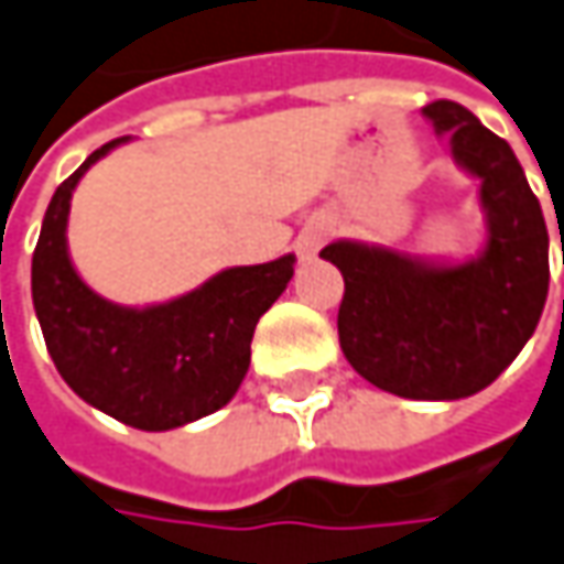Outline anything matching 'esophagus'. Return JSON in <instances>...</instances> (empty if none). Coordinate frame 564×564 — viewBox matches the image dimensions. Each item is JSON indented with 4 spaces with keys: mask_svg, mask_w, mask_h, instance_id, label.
<instances>
[{
    "mask_svg": "<svg viewBox=\"0 0 564 564\" xmlns=\"http://www.w3.org/2000/svg\"><path fill=\"white\" fill-rule=\"evenodd\" d=\"M330 234H334L330 220H325V217L308 220L306 227H303V234L296 236V252H300V258H315V252L328 242Z\"/></svg>",
    "mask_w": 564,
    "mask_h": 564,
    "instance_id": "obj_1",
    "label": "esophagus"
}]
</instances>
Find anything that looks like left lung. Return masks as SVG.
Returning <instances> with one entry per match:
<instances>
[{
  "label": "left lung",
  "mask_w": 564,
  "mask_h": 564,
  "mask_svg": "<svg viewBox=\"0 0 564 564\" xmlns=\"http://www.w3.org/2000/svg\"><path fill=\"white\" fill-rule=\"evenodd\" d=\"M460 173L477 180L482 242L474 256H413L334 239L322 258L344 274L337 334L347 362L410 401H460L524 350L550 293V234L524 170L477 116L452 100L423 107Z\"/></svg>",
  "instance_id": "8db88e82"
}]
</instances>
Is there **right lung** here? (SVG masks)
Returning a JSON list of instances; mask_svg holds the SVG:
<instances>
[{"instance_id": "1", "label": "right lung", "mask_w": 564, "mask_h": 564, "mask_svg": "<svg viewBox=\"0 0 564 564\" xmlns=\"http://www.w3.org/2000/svg\"><path fill=\"white\" fill-rule=\"evenodd\" d=\"M116 138L56 188L43 214L31 296L46 350L65 384L107 416L144 432H166L227 406L252 362L258 318L293 278L296 256L224 268L183 296L122 306L90 290L68 256L72 195Z\"/></svg>"}]
</instances>
